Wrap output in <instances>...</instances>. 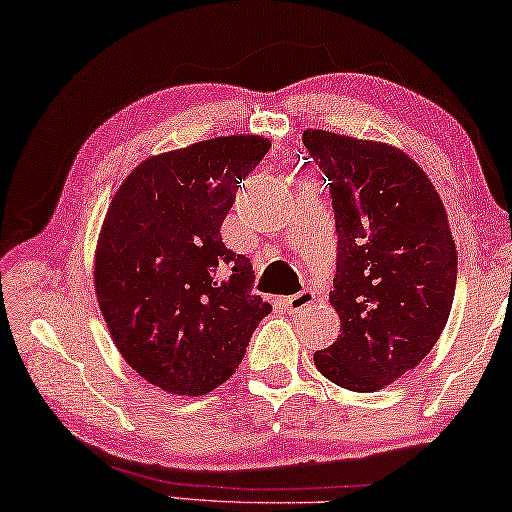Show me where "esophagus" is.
<instances>
[{
    "label": "esophagus",
    "mask_w": 512,
    "mask_h": 512,
    "mask_svg": "<svg viewBox=\"0 0 512 512\" xmlns=\"http://www.w3.org/2000/svg\"><path fill=\"white\" fill-rule=\"evenodd\" d=\"M283 301H286V308H288V311H292V313L308 311V308L315 304V290L304 288L301 292H297V295L286 297Z\"/></svg>",
    "instance_id": "obj_1"
}]
</instances>
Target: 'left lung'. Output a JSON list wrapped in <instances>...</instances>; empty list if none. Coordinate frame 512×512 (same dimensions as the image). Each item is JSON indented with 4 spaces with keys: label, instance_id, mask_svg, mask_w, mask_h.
I'll return each instance as SVG.
<instances>
[{
    "label": "left lung",
    "instance_id": "obj_1",
    "mask_svg": "<svg viewBox=\"0 0 512 512\" xmlns=\"http://www.w3.org/2000/svg\"><path fill=\"white\" fill-rule=\"evenodd\" d=\"M338 231L331 304L340 335L315 367L340 388L381 390L438 342L456 290L447 211L426 172L385 142L306 129Z\"/></svg>",
    "mask_w": 512,
    "mask_h": 512
}]
</instances>
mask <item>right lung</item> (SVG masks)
Masks as SVG:
<instances>
[{
    "instance_id": "right-lung-1",
    "label": "right lung",
    "mask_w": 512,
    "mask_h": 512,
    "mask_svg": "<svg viewBox=\"0 0 512 512\" xmlns=\"http://www.w3.org/2000/svg\"><path fill=\"white\" fill-rule=\"evenodd\" d=\"M270 145L240 133L152 156L108 206L95 251L99 311L124 360L170 395L222 385L272 311L251 292L249 258L220 233Z\"/></svg>"
}]
</instances>
